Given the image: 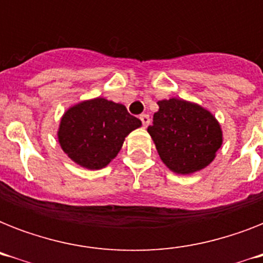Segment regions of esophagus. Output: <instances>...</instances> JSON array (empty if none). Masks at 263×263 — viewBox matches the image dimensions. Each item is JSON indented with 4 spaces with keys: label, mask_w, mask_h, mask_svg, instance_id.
<instances>
[{
    "label": "esophagus",
    "mask_w": 263,
    "mask_h": 263,
    "mask_svg": "<svg viewBox=\"0 0 263 263\" xmlns=\"http://www.w3.org/2000/svg\"><path fill=\"white\" fill-rule=\"evenodd\" d=\"M139 119L142 124H143V127H147L148 124H150V116L148 115H140Z\"/></svg>",
    "instance_id": "obj_1"
}]
</instances>
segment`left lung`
<instances>
[{
	"label": "left lung",
	"mask_w": 263,
	"mask_h": 263,
	"mask_svg": "<svg viewBox=\"0 0 263 263\" xmlns=\"http://www.w3.org/2000/svg\"><path fill=\"white\" fill-rule=\"evenodd\" d=\"M158 106L147 132L162 162L179 175L206 168L222 144V131L216 117L184 99H164Z\"/></svg>",
	"instance_id": "8db88e82"
}]
</instances>
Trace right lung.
I'll return each mask as SVG.
<instances>
[{"mask_svg":"<svg viewBox=\"0 0 263 263\" xmlns=\"http://www.w3.org/2000/svg\"><path fill=\"white\" fill-rule=\"evenodd\" d=\"M140 125L124 105L95 98L69 107L57 135L72 161L83 168L101 169L119 154L125 136Z\"/></svg>","mask_w":263,"mask_h":263,"instance_id":"obj_1","label":"right lung"}]
</instances>
